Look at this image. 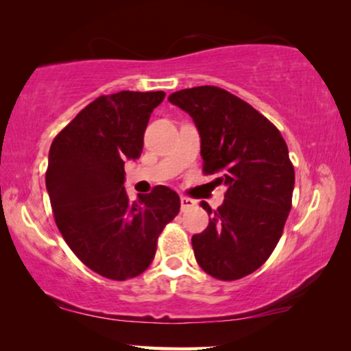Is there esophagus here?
I'll return each mask as SVG.
<instances>
[{
	"label": "esophagus",
	"instance_id": "34e87169",
	"mask_svg": "<svg viewBox=\"0 0 351 351\" xmlns=\"http://www.w3.org/2000/svg\"><path fill=\"white\" fill-rule=\"evenodd\" d=\"M196 206V201H193L191 198H186V196H182L180 198V208H182V210H190V209H193Z\"/></svg>",
	"mask_w": 351,
	"mask_h": 351
}]
</instances>
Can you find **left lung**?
I'll use <instances>...</instances> for the list:
<instances>
[{"instance_id": "1", "label": "left lung", "mask_w": 351, "mask_h": 351, "mask_svg": "<svg viewBox=\"0 0 351 351\" xmlns=\"http://www.w3.org/2000/svg\"><path fill=\"white\" fill-rule=\"evenodd\" d=\"M167 100L193 119L204 174H219L214 182L227 186L217 210L201 204L210 217L191 237L196 262L222 281L247 276L270 257L291 210L295 176L285 138L256 108L215 86Z\"/></svg>"}]
</instances>
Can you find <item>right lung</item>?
<instances>
[{
    "label": "right lung",
    "instance_id": "right-lung-1",
    "mask_svg": "<svg viewBox=\"0 0 351 351\" xmlns=\"http://www.w3.org/2000/svg\"><path fill=\"white\" fill-rule=\"evenodd\" d=\"M162 90H121L81 110L52 142L46 189L57 228L75 256L108 280L124 281L150 267L166 223L179 214L169 186L131 201L124 162L141 156L150 114Z\"/></svg>",
    "mask_w": 351,
    "mask_h": 351
}]
</instances>
